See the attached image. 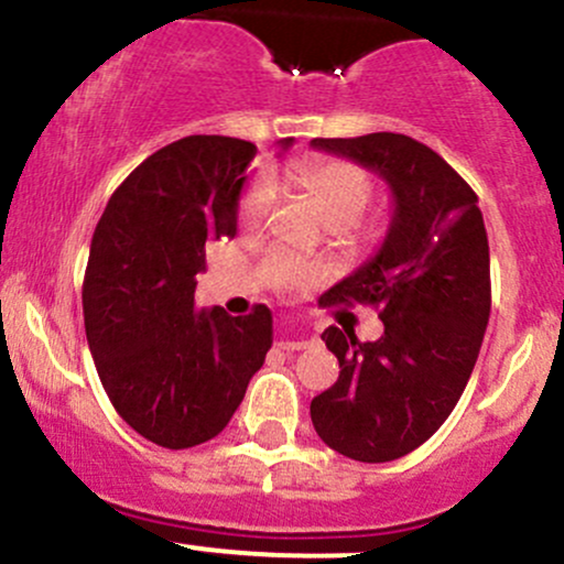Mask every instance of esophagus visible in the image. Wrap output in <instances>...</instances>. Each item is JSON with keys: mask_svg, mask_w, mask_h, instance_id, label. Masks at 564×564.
Listing matches in <instances>:
<instances>
[{"mask_svg": "<svg viewBox=\"0 0 564 564\" xmlns=\"http://www.w3.org/2000/svg\"><path fill=\"white\" fill-rule=\"evenodd\" d=\"M304 347H310V339H304V336H286V339L281 341V349H286V352H294V349Z\"/></svg>", "mask_w": 564, "mask_h": 564, "instance_id": "esophagus-1", "label": "esophagus"}]
</instances>
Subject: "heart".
Listing matches in <instances>:
<instances>
[{
  "label": "heart",
  "mask_w": 564,
  "mask_h": 564,
  "mask_svg": "<svg viewBox=\"0 0 564 564\" xmlns=\"http://www.w3.org/2000/svg\"><path fill=\"white\" fill-rule=\"evenodd\" d=\"M291 183L313 200L336 243L347 249H368L384 236L379 219H366L364 212L373 198V180L364 166L347 159H300L291 170ZM275 204V187L268 177L254 180L238 200V223L243 230H260ZM262 286L273 291L313 289L326 270L318 262L300 260L289 251L273 249L260 262Z\"/></svg>",
  "instance_id": "1"
}]
</instances>
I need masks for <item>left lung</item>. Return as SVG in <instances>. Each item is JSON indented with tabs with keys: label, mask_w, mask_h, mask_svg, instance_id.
<instances>
[{
	"label": "left lung",
	"mask_w": 564,
	"mask_h": 564,
	"mask_svg": "<svg viewBox=\"0 0 564 564\" xmlns=\"http://www.w3.org/2000/svg\"><path fill=\"white\" fill-rule=\"evenodd\" d=\"M390 183L394 215L379 254L321 296L323 307L371 304L384 334L358 341L328 326L321 339L339 379L310 403L328 448L355 462L416 451L456 408L490 318V251L477 193L424 142L394 132L315 138Z\"/></svg>",
	"instance_id": "8db88e82"
}]
</instances>
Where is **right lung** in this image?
I'll list each match as a JSON object with an SVG mask.
<instances>
[{
    "label": "right lung",
    "instance_id": "1",
    "mask_svg": "<svg viewBox=\"0 0 564 564\" xmlns=\"http://www.w3.org/2000/svg\"><path fill=\"white\" fill-rule=\"evenodd\" d=\"M291 138L281 140L289 148ZM254 142L191 134L113 191L84 273V332L116 413L161 448L217 437L273 345V315L196 307L206 243L236 236Z\"/></svg>",
    "mask_w": 564,
    "mask_h": 564
}]
</instances>
